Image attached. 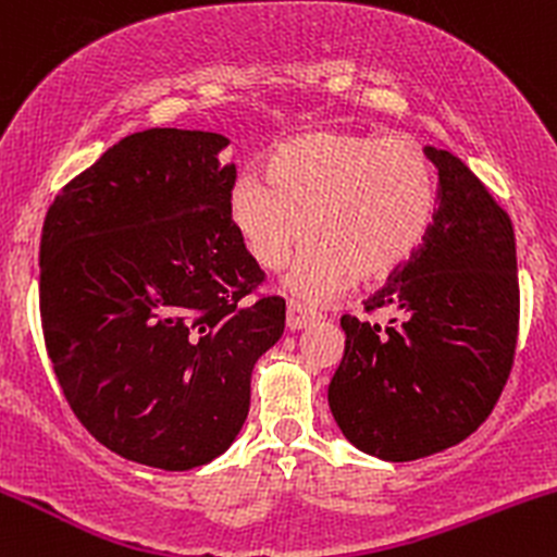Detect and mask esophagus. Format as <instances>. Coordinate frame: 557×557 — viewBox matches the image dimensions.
<instances>
[{
	"label": "esophagus",
	"instance_id": "34e87169",
	"mask_svg": "<svg viewBox=\"0 0 557 557\" xmlns=\"http://www.w3.org/2000/svg\"><path fill=\"white\" fill-rule=\"evenodd\" d=\"M317 322H319V314L314 309H309V306L300 304V300H290V304H287L285 324H287V330H290V332L306 330V327H311V324H317Z\"/></svg>",
	"mask_w": 557,
	"mask_h": 557
}]
</instances>
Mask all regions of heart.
<instances>
[{"mask_svg":"<svg viewBox=\"0 0 557 557\" xmlns=\"http://www.w3.org/2000/svg\"><path fill=\"white\" fill-rule=\"evenodd\" d=\"M264 172L233 183L230 220L264 270H283L311 227L287 277L309 300L393 277L432 227L434 172L411 138L300 133L267 151Z\"/></svg>","mask_w":557,"mask_h":557,"instance_id":"obj_1","label":"heart"}]
</instances>
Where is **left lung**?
I'll list each match as a JSON object with an SVG mask.
<instances>
[{
  "label": "left lung",
  "instance_id": "obj_1",
  "mask_svg": "<svg viewBox=\"0 0 557 557\" xmlns=\"http://www.w3.org/2000/svg\"><path fill=\"white\" fill-rule=\"evenodd\" d=\"M437 212L417 257L367 300L387 327L343 317L345 350L327 387L350 445L417 461L463 443L500 398L519 337L516 235L484 183L437 146Z\"/></svg>",
  "mask_w": 557,
  "mask_h": 557
}]
</instances>
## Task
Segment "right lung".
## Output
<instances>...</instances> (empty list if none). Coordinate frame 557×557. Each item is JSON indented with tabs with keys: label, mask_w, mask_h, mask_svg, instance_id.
Segmentation results:
<instances>
[{
	"label": "right lung",
	"mask_w": 557,
	"mask_h": 557,
	"mask_svg": "<svg viewBox=\"0 0 557 557\" xmlns=\"http://www.w3.org/2000/svg\"><path fill=\"white\" fill-rule=\"evenodd\" d=\"M230 138L151 127L54 198L41 233V324L73 413L101 445L188 471L233 445L251 372L285 330L230 220Z\"/></svg>",
	"instance_id": "right-lung-1"
}]
</instances>
